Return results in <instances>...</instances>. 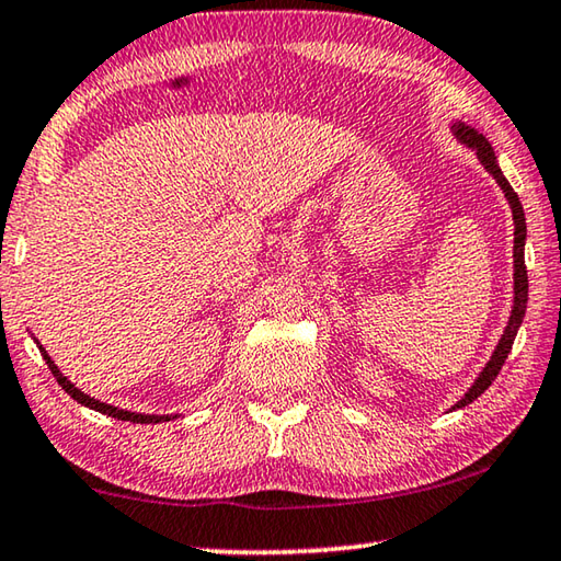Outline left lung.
Listing matches in <instances>:
<instances>
[{"label": "left lung", "mask_w": 561, "mask_h": 561, "mask_svg": "<svg viewBox=\"0 0 561 561\" xmlns=\"http://www.w3.org/2000/svg\"><path fill=\"white\" fill-rule=\"evenodd\" d=\"M453 136L460 140L462 146H468L474 150V156L482 163V168L488 170V173L497 180V185L502 187V193H505L507 203H510V210H512V220H515V252H512V257H515V274H512V279H515V297H512V311H510V319H507V327L502 331V336L497 341L495 351H492L490 360L485 364V368L478 374L474 378L472 386L468 388V393H465L458 403H455L450 411H458V408H465L468 403H472L474 398H480L482 393L488 391L495 381L502 364H505L507 354L512 351V344H515V336L519 331L522 319H525V311H527V267H525V240H527V222H525V210H522V203L515 190L507 183V178L502 175V170L497 165V158H495V150H492L490 140L482 136L480 130H474L472 126H465L462 121H455L453 123Z\"/></svg>", "instance_id": "left-lung-1"}]
</instances>
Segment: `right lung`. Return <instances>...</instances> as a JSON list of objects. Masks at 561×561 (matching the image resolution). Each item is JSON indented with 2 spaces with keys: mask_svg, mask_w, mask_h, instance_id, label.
Listing matches in <instances>:
<instances>
[{
  "mask_svg": "<svg viewBox=\"0 0 561 561\" xmlns=\"http://www.w3.org/2000/svg\"><path fill=\"white\" fill-rule=\"evenodd\" d=\"M36 341V339H34ZM36 346H39V351H42V356H44V360H46V366L51 368V374H54V378L56 381H59V386L64 388L66 393H69L76 403H81V405H87V408H91V411H99V413H103V415H111V417H118V421H130V423H165V421H173V417H178V413H173V415H148V413H130V411H123V408H116V405H108V403H103V401H96V398H91L89 393H83L81 388H76L69 378H66L61 371H59V366L54 364L51 360V356L46 354V348L39 344V341H36Z\"/></svg>",
  "mask_w": 561,
  "mask_h": 561,
  "instance_id": "1",
  "label": "right lung"
}]
</instances>
